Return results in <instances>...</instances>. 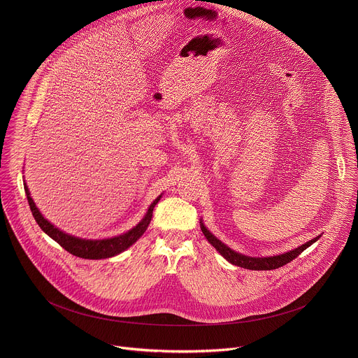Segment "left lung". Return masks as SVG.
<instances>
[{
	"mask_svg": "<svg viewBox=\"0 0 358 358\" xmlns=\"http://www.w3.org/2000/svg\"><path fill=\"white\" fill-rule=\"evenodd\" d=\"M200 224H201V230L204 233L208 243L223 256L227 262H230L231 264L234 266H238V267H244V268H248V270H274V268H278L284 264H287L288 262L294 260L296 256H299V254H302L306 248H308L311 244H314L321 236H317L315 238L307 241L306 244H302L301 247L292 250V251H288V252H284V254H280V255L273 256H263V257H256V256H248L243 255L240 252H236L233 251L230 247H227L226 244H223L219 238H216L204 224L203 219L200 220Z\"/></svg>",
	"mask_w": 358,
	"mask_h": 358,
	"instance_id": "left-lung-1",
	"label": "left lung"
}]
</instances>
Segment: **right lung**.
<instances>
[{
    "label": "right lung",
    "instance_id": "1",
    "mask_svg": "<svg viewBox=\"0 0 358 358\" xmlns=\"http://www.w3.org/2000/svg\"><path fill=\"white\" fill-rule=\"evenodd\" d=\"M24 192H26V196H27V201L30 205L31 213H33L36 222L38 223V226L41 227V230L45 234H48L52 240H55L60 247H63L67 252H70L71 255L83 257V259H106V257L120 255L121 252L128 250L132 244H135L143 236V233L149 227L152 216H153L154 206L162 197V194L158 196L149 206L143 219L135 227L128 230L127 233H122L120 236L110 237V238L88 240V238H81V237L71 236V234L57 229L56 226H53L48 219H45L43 216V213L40 212V209L33 201L26 182H24Z\"/></svg>",
    "mask_w": 358,
    "mask_h": 358
}]
</instances>
